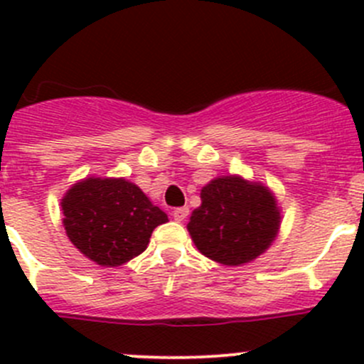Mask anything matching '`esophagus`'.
<instances>
[{
  "label": "esophagus",
  "instance_id": "1",
  "mask_svg": "<svg viewBox=\"0 0 364 364\" xmlns=\"http://www.w3.org/2000/svg\"><path fill=\"white\" fill-rule=\"evenodd\" d=\"M188 208H176L174 211H172V218L176 220V222H183V220L186 218V216H188Z\"/></svg>",
  "mask_w": 364,
  "mask_h": 364
}]
</instances>
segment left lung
<instances>
[{
	"label": "left lung",
	"mask_w": 364,
	"mask_h": 364,
	"mask_svg": "<svg viewBox=\"0 0 364 364\" xmlns=\"http://www.w3.org/2000/svg\"><path fill=\"white\" fill-rule=\"evenodd\" d=\"M282 211L269 186L237 174L218 176L200 190L186 225L203 255L222 266H245L277 240Z\"/></svg>",
	"instance_id": "8db88e82"
}]
</instances>
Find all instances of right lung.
Segmentation results:
<instances>
[{
	"label": "right lung",
	"instance_id": "add662e5",
	"mask_svg": "<svg viewBox=\"0 0 364 364\" xmlns=\"http://www.w3.org/2000/svg\"><path fill=\"white\" fill-rule=\"evenodd\" d=\"M68 240L102 267H117L148 248L153 230L168 222L135 183L87 176L61 199Z\"/></svg>",
	"mask_w": 364,
	"mask_h": 364
}]
</instances>
